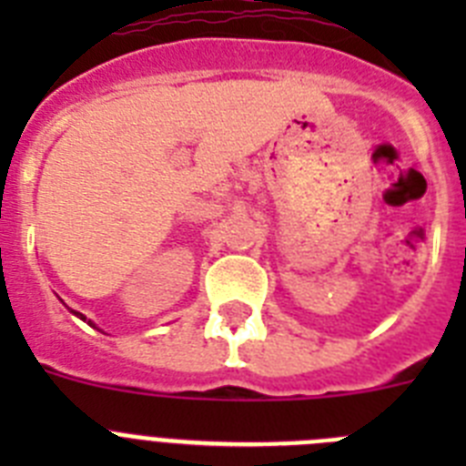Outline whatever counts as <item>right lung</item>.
Here are the masks:
<instances>
[{
	"label": "right lung",
	"mask_w": 466,
	"mask_h": 466,
	"mask_svg": "<svg viewBox=\"0 0 466 466\" xmlns=\"http://www.w3.org/2000/svg\"><path fill=\"white\" fill-rule=\"evenodd\" d=\"M74 315H76V317H81V319H84V322H86V317L81 315V312H74ZM88 324H90V327H93V322H90V319H88Z\"/></svg>",
	"instance_id": "obj_1"
}]
</instances>
